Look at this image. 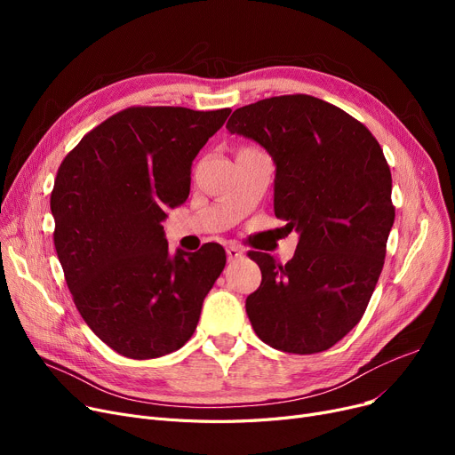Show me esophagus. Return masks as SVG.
Wrapping results in <instances>:
<instances>
[{
	"label": "esophagus",
	"instance_id": "esophagus-1",
	"mask_svg": "<svg viewBox=\"0 0 455 455\" xmlns=\"http://www.w3.org/2000/svg\"><path fill=\"white\" fill-rule=\"evenodd\" d=\"M227 256H228V259H237V258L243 256V251L240 247H235V245H228L227 247Z\"/></svg>",
	"mask_w": 455,
	"mask_h": 455
}]
</instances>
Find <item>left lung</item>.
Here are the masks:
<instances>
[{
    "mask_svg": "<svg viewBox=\"0 0 455 455\" xmlns=\"http://www.w3.org/2000/svg\"><path fill=\"white\" fill-rule=\"evenodd\" d=\"M227 129L271 155L275 215L299 232L285 266L249 254L261 271L245 302L251 324L273 348L328 350L360 323L384 267L395 223L384 151L363 124L306 93L237 108Z\"/></svg>",
    "mask_w": 455,
    "mask_h": 455,
    "instance_id": "left-lung-1",
    "label": "left lung"
}]
</instances>
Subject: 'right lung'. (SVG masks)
I'll use <instances>...</instances> for the list:
<instances>
[{"instance_id":"right-lung-1","label":"right lung","mask_w":455,"mask_h":455,"mask_svg":"<svg viewBox=\"0 0 455 455\" xmlns=\"http://www.w3.org/2000/svg\"><path fill=\"white\" fill-rule=\"evenodd\" d=\"M232 110L131 107L83 136L52 191L55 249L84 323L112 350H179L225 269L220 243L167 249L165 210L189 196L191 162Z\"/></svg>"}]
</instances>
